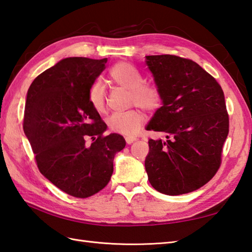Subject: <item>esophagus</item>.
Segmentation results:
<instances>
[{
  "label": "esophagus",
  "instance_id": "34e87169",
  "mask_svg": "<svg viewBox=\"0 0 252 252\" xmlns=\"http://www.w3.org/2000/svg\"><path fill=\"white\" fill-rule=\"evenodd\" d=\"M134 141H136L135 136H126V142L127 144H132Z\"/></svg>",
  "mask_w": 252,
  "mask_h": 252
}]
</instances>
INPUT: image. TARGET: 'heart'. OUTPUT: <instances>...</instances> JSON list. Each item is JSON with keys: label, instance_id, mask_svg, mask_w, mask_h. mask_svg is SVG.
<instances>
[{"label": "heart", "instance_id": "obj_1", "mask_svg": "<svg viewBox=\"0 0 252 252\" xmlns=\"http://www.w3.org/2000/svg\"><path fill=\"white\" fill-rule=\"evenodd\" d=\"M109 78L112 82L130 91V105H135L145 111L157 110L162 103V94L157 84L144 82V77L130 63L121 62L112 66L109 70ZM88 100L91 107L98 114L107 110L105 90L99 82L91 85L88 91ZM144 117L138 109H131L126 112H117L111 115L107 125L116 133L131 136L141 129Z\"/></svg>", "mask_w": 252, "mask_h": 252}]
</instances>
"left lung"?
<instances>
[{
	"label": "left lung",
	"mask_w": 252,
	"mask_h": 252,
	"mask_svg": "<svg viewBox=\"0 0 252 252\" xmlns=\"http://www.w3.org/2000/svg\"><path fill=\"white\" fill-rule=\"evenodd\" d=\"M163 105L147 130L167 141H148L145 169L149 183L165 195L194 191L208 183L222 162L229 119L221 85L189 58L146 56Z\"/></svg>",
	"instance_id": "1"
}]
</instances>
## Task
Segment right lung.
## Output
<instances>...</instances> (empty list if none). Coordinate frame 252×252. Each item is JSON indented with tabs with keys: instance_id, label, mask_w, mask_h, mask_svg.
Instances as JSON below:
<instances>
[{
	"instance_id": "right-lung-1",
	"label": "right lung",
	"mask_w": 252,
	"mask_h": 252,
	"mask_svg": "<svg viewBox=\"0 0 252 252\" xmlns=\"http://www.w3.org/2000/svg\"><path fill=\"white\" fill-rule=\"evenodd\" d=\"M106 63L107 58H65L39 74L27 94L23 126L37 168L77 198L93 196L109 183L115 155L126 146L122 135H104L106 123L88 100Z\"/></svg>"
}]
</instances>
